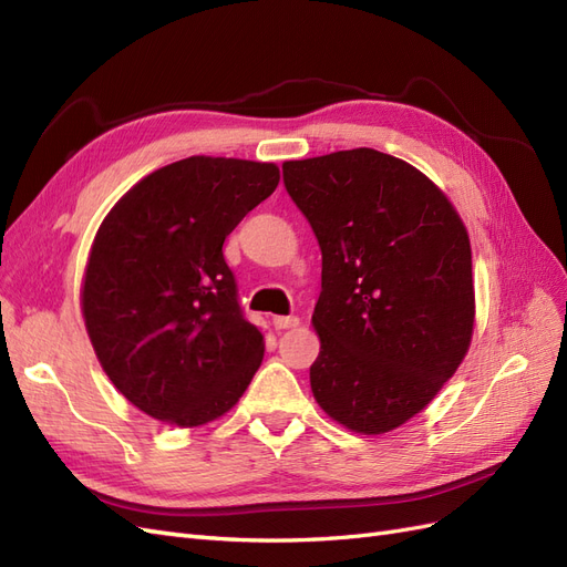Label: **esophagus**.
Here are the masks:
<instances>
[{
	"instance_id": "1",
	"label": "esophagus",
	"mask_w": 567,
	"mask_h": 567,
	"mask_svg": "<svg viewBox=\"0 0 567 567\" xmlns=\"http://www.w3.org/2000/svg\"><path fill=\"white\" fill-rule=\"evenodd\" d=\"M271 323H274V329H277V331H284V329H296L300 319L298 317H274Z\"/></svg>"
}]
</instances>
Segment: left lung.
I'll use <instances>...</instances> for the list:
<instances>
[{
    "instance_id": "8db88e82",
    "label": "left lung",
    "mask_w": 567,
    "mask_h": 567,
    "mask_svg": "<svg viewBox=\"0 0 567 567\" xmlns=\"http://www.w3.org/2000/svg\"><path fill=\"white\" fill-rule=\"evenodd\" d=\"M284 184L321 248L315 400L352 433H390L435 400L471 348L466 225L433 179L375 148L286 161Z\"/></svg>"
}]
</instances>
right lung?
I'll use <instances>...</instances> for the list:
<instances>
[{
    "instance_id": "1",
    "label": "right lung",
    "mask_w": 567,
    "mask_h": 567,
    "mask_svg": "<svg viewBox=\"0 0 567 567\" xmlns=\"http://www.w3.org/2000/svg\"><path fill=\"white\" fill-rule=\"evenodd\" d=\"M281 175L274 163L192 156L136 182L101 221L80 307L101 369L167 425L198 427L241 400L265 357L221 246Z\"/></svg>"
}]
</instances>
